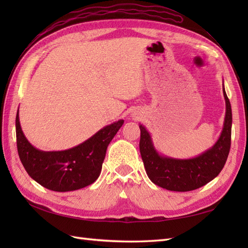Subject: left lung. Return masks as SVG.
<instances>
[{
  "label": "left lung",
  "mask_w": 248,
  "mask_h": 248,
  "mask_svg": "<svg viewBox=\"0 0 248 248\" xmlns=\"http://www.w3.org/2000/svg\"><path fill=\"white\" fill-rule=\"evenodd\" d=\"M223 93L226 101V115L222 133L212 148L193 159H172L159 155L152 144L148 131L144 125L140 124V155L147 176L156 186L168 191H193L213 180L223 170L230 150L232 124L231 105L224 85Z\"/></svg>",
  "instance_id": "obj_1"
}]
</instances>
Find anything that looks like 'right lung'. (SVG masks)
<instances>
[{"label":"right lung","mask_w":248,"mask_h":248,"mask_svg":"<svg viewBox=\"0 0 248 248\" xmlns=\"http://www.w3.org/2000/svg\"><path fill=\"white\" fill-rule=\"evenodd\" d=\"M124 124L120 119L107 125L84 143L62 151H41L30 144L16 116L17 148L26 172L40 186L55 192L85 187L97 180L108 146Z\"/></svg>","instance_id":"1"}]
</instances>
